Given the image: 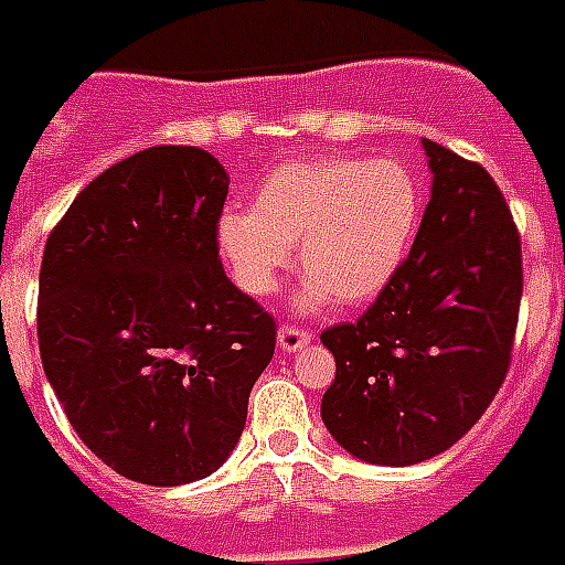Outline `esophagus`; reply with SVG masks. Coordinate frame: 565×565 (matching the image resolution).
<instances>
[{
  "label": "esophagus",
  "instance_id": "1",
  "mask_svg": "<svg viewBox=\"0 0 565 565\" xmlns=\"http://www.w3.org/2000/svg\"><path fill=\"white\" fill-rule=\"evenodd\" d=\"M309 339H312L309 330L291 328V324H282V328L277 330V345L282 348L286 354H295V351H300V348H307Z\"/></svg>",
  "mask_w": 565,
  "mask_h": 565
}]
</instances>
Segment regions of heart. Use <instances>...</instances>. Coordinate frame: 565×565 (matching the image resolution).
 <instances>
[{
	"label": "heart",
	"instance_id": "b5f03b06",
	"mask_svg": "<svg viewBox=\"0 0 565 565\" xmlns=\"http://www.w3.org/2000/svg\"><path fill=\"white\" fill-rule=\"evenodd\" d=\"M423 186L402 160L309 157L279 163L258 181L249 207H226L217 244L249 298H267L298 247L307 274L300 309L337 298L360 307L396 279L417 237Z\"/></svg>",
	"mask_w": 565,
	"mask_h": 565
}]
</instances>
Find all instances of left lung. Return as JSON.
I'll return each instance as SVG.
<instances>
[{"instance_id":"1","label":"left lung","mask_w":565,"mask_h":565,"mask_svg":"<svg viewBox=\"0 0 565 565\" xmlns=\"http://www.w3.org/2000/svg\"><path fill=\"white\" fill-rule=\"evenodd\" d=\"M431 199L405 265L354 321L321 333L337 379L321 419L369 465L449 449L507 379L521 307V241L494 178L423 139Z\"/></svg>"}]
</instances>
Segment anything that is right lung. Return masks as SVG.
<instances>
[{"label":"right lung","mask_w":565,"mask_h":565,"mask_svg":"<svg viewBox=\"0 0 565 565\" xmlns=\"http://www.w3.org/2000/svg\"><path fill=\"white\" fill-rule=\"evenodd\" d=\"M226 193L205 148H146L100 172L46 237L44 375L79 440L134 482L211 477L274 358V318L220 265Z\"/></svg>","instance_id":"add662e5"}]
</instances>
